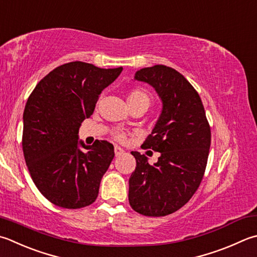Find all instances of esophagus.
Segmentation results:
<instances>
[{
    "label": "esophagus",
    "mask_w": 257,
    "mask_h": 257,
    "mask_svg": "<svg viewBox=\"0 0 257 257\" xmlns=\"http://www.w3.org/2000/svg\"><path fill=\"white\" fill-rule=\"evenodd\" d=\"M114 152H115V156L118 157V156H120V154L124 153V150L122 148H119V147H115L114 148Z\"/></svg>",
    "instance_id": "esophagus-1"
}]
</instances>
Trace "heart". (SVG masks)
Instances as JSON below:
<instances>
[{
	"label": "heart",
	"instance_id": "b5f03b06",
	"mask_svg": "<svg viewBox=\"0 0 257 257\" xmlns=\"http://www.w3.org/2000/svg\"><path fill=\"white\" fill-rule=\"evenodd\" d=\"M127 103L128 105H133L137 103H147L150 105V101H151V98L148 93H145L144 90L141 89H133L132 91H130L127 95ZM115 139L119 142H124L125 141V134L122 132H116L115 133Z\"/></svg>",
	"mask_w": 257,
	"mask_h": 257
}]
</instances>
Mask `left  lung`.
I'll list each match as a JSON object with an SVG mask.
<instances>
[{
	"label": "left lung",
	"instance_id": "obj_1",
	"mask_svg": "<svg viewBox=\"0 0 257 257\" xmlns=\"http://www.w3.org/2000/svg\"><path fill=\"white\" fill-rule=\"evenodd\" d=\"M134 80L152 86L162 109L144 149L160 153L149 163L131 152L137 168L128 180L131 207L144 216L160 217L180 209L190 200L204 176L210 149V127L199 95L180 72L157 65L135 72Z\"/></svg>",
	"mask_w": 257,
	"mask_h": 257
}]
</instances>
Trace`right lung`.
<instances>
[{
    "label": "right lung",
    "mask_w": 257,
    "mask_h": 257,
    "mask_svg": "<svg viewBox=\"0 0 257 257\" xmlns=\"http://www.w3.org/2000/svg\"><path fill=\"white\" fill-rule=\"evenodd\" d=\"M122 70L68 62L39 81L28 98L23 113L24 159L39 191L53 205L77 209L97 198L114 147L98 140L93 145L78 141L79 127L93 114L101 91Z\"/></svg>",
    "instance_id": "obj_1"
}]
</instances>
